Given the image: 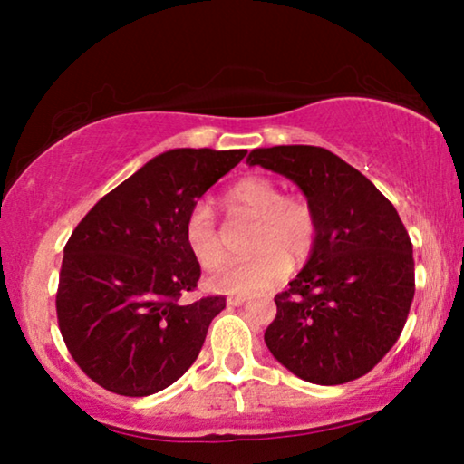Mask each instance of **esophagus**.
I'll list each match as a JSON object with an SVG mask.
<instances>
[{"label": "esophagus", "mask_w": 464, "mask_h": 464, "mask_svg": "<svg viewBox=\"0 0 464 464\" xmlns=\"http://www.w3.org/2000/svg\"><path fill=\"white\" fill-rule=\"evenodd\" d=\"M226 302L230 304V306H243V304L246 302V297L245 295H230V297H226Z\"/></svg>", "instance_id": "34e87169"}]
</instances>
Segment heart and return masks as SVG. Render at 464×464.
Masks as SVG:
<instances>
[{
    "mask_svg": "<svg viewBox=\"0 0 464 464\" xmlns=\"http://www.w3.org/2000/svg\"><path fill=\"white\" fill-rule=\"evenodd\" d=\"M226 202L230 211L249 213L259 219L251 245L257 256L224 266L208 281L213 289L238 295L257 294L285 278L289 259L300 264L314 251L319 215L304 196L283 194V188L268 177H246L227 189ZM183 237L202 268H218L227 256L218 213L205 200L189 208Z\"/></svg>",
    "mask_w": 464,
    "mask_h": 464,
    "instance_id": "1",
    "label": "heart"
}]
</instances>
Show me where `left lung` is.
Here are the masks:
<instances>
[{
	"label": "left lung",
	"instance_id": "obj_1",
	"mask_svg": "<svg viewBox=\"0 0 464 464\" xmlns=\"http://www.w3.org/2000/svg\"><path fill=\"white\" fill-rule=\"evenodd\" d=\"M246 162L289 177L319 215L308 264L275 297L266 346L306 382L365 376L395 346L416 291L411 240L397 208L325 148H259Z\"/></svg>",
	"mask_w": 464,
	"mask_h": 464
}]
</instances>
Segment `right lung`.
<instances>
[{
	"instance_id": "right-lung-1",
	"label": "right lung",
	"mask_w": 464,
	"mask_h": 464,
	"mask_svg": "<svg viewBox=\"0 0 464 464\" xmlns=\"http://www.w3.org/2000/svg\"><path fill=\"white\" fill-rule=\"evenodd\" d=\"M246 150H170L105 194L72 232L56 319L69 354L105 391L148 397L189 370L226 297L192 304L200 264L186 218Z\"/></svg>"
}]
</instances>
